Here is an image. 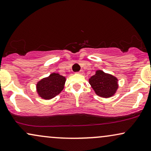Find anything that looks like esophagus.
<instances>
[{
  "label": "esophagus",
  "mask_w": 151,
  "mask_h": 151,
  "mask_svg": "<svg viewBox=\"0 0 151 151\" xmlns=\"http://www.w3.org/2000/svg\"><path fill=\"white\" fill-rule=\"evenodd\" d=\"M77 73H78V74H83V70H80L79 72H77Z\"/></svg>",
  "instance_id": "esophagus-1"
}]
</instances>
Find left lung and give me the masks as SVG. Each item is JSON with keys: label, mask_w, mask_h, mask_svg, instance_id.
I'll list each match as a JSON object with an SVG mask.
<instances>
[{"label": "left lung", "mask_w": 151, "mask_h": 151, "mask_svg": "<svg viewBox=\"0 0 151 151\" xmlns=\"http://www.w3.org/2000/svg\"><path fill=\"white\" fill-rule=\"evenodd\" d=\"M89 83L96 94L104 98L113 96L118 88L117 78L101 70H96L95 75L89 79Z\"/></svg>", "instance_id": "1"}]
</instances>
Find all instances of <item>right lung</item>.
Instances as JSON below:
<instances>
[{
    "mask_svg": "<svg viewBox=\"0 0 151 151\" xmlns=\"http://www.w3.org/2000/svg\"><path fill=\"white\" fill-rule=\"evenodd\" d=\"M66 78L59 73H53L38 82L36 90L38 95L44 99H51L63 90Z\"/></svg>",
    "mask_w": 151,
    "mask_h": 151,
    "instance_id": "1",
    "label": "right lung"
}]
</instances>
